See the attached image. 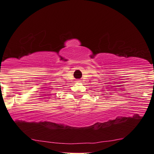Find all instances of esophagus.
<instances>
[{"label": "esophagus", "instance_id": "34e87169", "mask_svg": "<svg viewBox=\"0 0 154 154\" xmlns=\"http://www.w3.org/2000/svg\"><path fill=\"white\" fill-rule=\"evenodd\" d=\"M77 82H80V80H77Z\"/></svg>", "mask_w": 154, "mask_h": 154}]
</instances>
